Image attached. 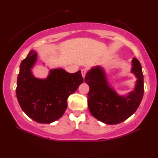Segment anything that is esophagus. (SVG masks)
<instances>
[{
  "instance_id": "1",
  "label": "esophagus",
  "mask_w": 158,
  "mask_h": 158,
  "mask_svg": "<svg viewBox=\"0 0 158 158\" xmlns=\"http://www.w3.org/2000/svg\"><path fill=\"white\" fill-rule=\"evenodd\" d=\"M81 73H82V76H83V77H85V75H86V70H85V69L81 70Z\"/></svg>"
}]
</instances>
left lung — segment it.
Wrapping results in <instances>:
<instances>
[{
    "mask_svg": "<svg viewBox=\"0 0 158 158\" xmlns=\"http://www.w3.org/2000/svg\"><path fill=\"white\" fill-rule=\"evenodd\" d=\"M131 72L137 80L135 89L126 96H119L109 85L104 70L93 68L86 74L85 82L89 85L88 105L95 118L106 124L124 122L137 111L144 94V78L139 60L133 58Z\"/></svg>",
    "mask_w": 158,
    "mask_h": 158,
    "instance_id": "obj_1",
    "label": "left lung"
}]
</instances>
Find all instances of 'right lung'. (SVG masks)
<instances>
[{
	"label": "right lung",
	"instance_id": "1",
	"mask_svg": "<svg viewBox=\"0 0 158 158\" xmlns=\"http://www.w3.org/2000/svg\"><path fill=\"white\" fill-rule=\"evenodd\" d=\"M37 53L31 50L21 62L17 78L16 96L24 113L35 122L50 124L59 119L68 107L70 95L83 82L81 70L69 73L62 68L52 69L47 78L34 77L31 68Z\"/></svg>",
	"mask_w": 158,
	"mask_h": 158
}]
</instances>
